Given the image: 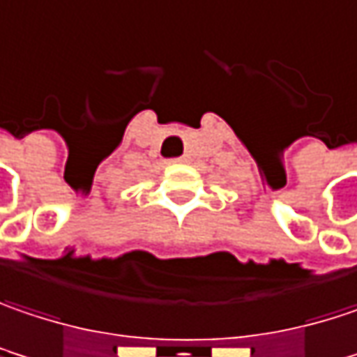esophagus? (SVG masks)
<instances>
[{
    "mask_svg": "<svg viewBox=\"0 0 357 357\" xmlns=\"http://www.w3.org/2000/svg\"><path fill=\"white\" fill-rule=\"evenodd\" d=\"M174 161H176V163H185V161H188V158H185V155H183V158L174 159Z\"/></svg>",
    "mask_w": 357,
    "mask_h": 357,
    "instance_id": "34e87169",
    "label": "esophagus"
}]
</instances>
